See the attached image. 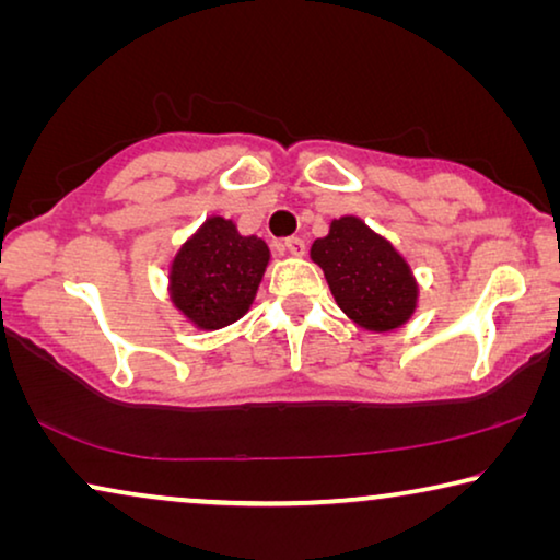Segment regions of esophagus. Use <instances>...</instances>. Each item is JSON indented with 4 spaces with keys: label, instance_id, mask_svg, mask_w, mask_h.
Instances as JSON below:
<instances>
[{
    "label": "esophagus",
    "instance_id": "obj_1",
    "mask_svg": "<svg viewBox=\"0 0 560 560\" xmlns=\"http://www.w3.org/2000/svg\"><path fill=\"white\" fill-rule=\"evenodd\" d=\"M282 247H285L288 255H293V257H303L305 255V242L301 240V236H288Z\"/></svg>",
    "mask_w": 560,
    "mask_h": 560
}]
</instances>
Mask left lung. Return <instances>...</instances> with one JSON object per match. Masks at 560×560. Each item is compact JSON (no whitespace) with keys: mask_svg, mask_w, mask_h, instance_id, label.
<instances>
[{"mask_svg":"<svg viewBox=\"0 0 560 560\" xmlns=\"http://www.w3.org/2000/svg\"><path fill=\"white\" fill-rule=\"evenodd\" d=\"M311 259L324 270L339 308L366 331H395L418 308L408 259L359 217L334 219L328 234L313 242Z\"/></svg>","mask_w":560,"mask_h":560,"instance_id":"8db88e82","label":"left lung"}]
</instances>
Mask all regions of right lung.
I'll return each instance as SVG.
<instances>
[{
  "instance_id": "obj_1",
  "label": "right lung",
  "mask_w": 560,
  "mask_h": 560,
  "mask_svg": "<svg viewBox=\"0 0 560 560\" xmlns=\"http://www.w3.org/2000/svg\"><path fill=\"white\" fill-rule=\"evenodd\" d=\"M270 265V247L259 236L240 234L232 219L209 217L175 252L167 293L175 308L201 331L240 320Z\"/></svg>"
}]
</instances>
